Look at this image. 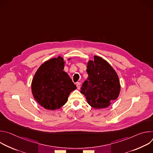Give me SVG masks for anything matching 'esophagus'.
<instances>
[{
    "mask_svg": "<svg viewBox=\"0 0 153 153\" xmlns=\"http://www.w3.org/2000/svg\"><path fill=\"white\" fill-rule=\"evenodd\" d=\"M76 86H77V89H80V82H77L76 83Z\"/></svg>",
    "mask_w": 153,
    "mask_h": 153,
    "instance_id": "1",
    "label": "esophagus"
}]
</instances>
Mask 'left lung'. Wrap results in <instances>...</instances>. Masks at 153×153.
I'll use <instances>...</instances> for the list:
<instances>
[{
	"label": "left lung",
	"mask_w": 153,
	"mask_h": 153,
	"mask_svg": "<svg viewBox=\"0 0 153 153\" xmlns=\"http://www.w3.org/2000/svg\"><path fill=\"white\" fill-rule=\"evenodd\" d=\"M94 59L88 61V78L82 84L80 93L92 107L104 108L118 97L120 81L115 70L106 60L97 56Z\"/></svg>",
	"instance_id": "obj_1"
}]
</instances>
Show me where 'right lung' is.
Returning a JSON list of instances; mask_svg holds the SVG:
<instances>
[{
	"label": "right lung",
	"instance_id": "right-lung-1",
	"mask_svg": "<svg viewBox=\"0 0 153 153\" xmlns=\"http://www.w3.org/2000/svg\"><path fill=\"white\" fill-rule=\"evenodd\" d=\"M63 68V58H53L40 65L33 79V96L47 110L61 108L67 102L70 93L77 88Z\"/></svg>",
	"mask_w": 153,
	"mask_h": 153
}]
</instances>
